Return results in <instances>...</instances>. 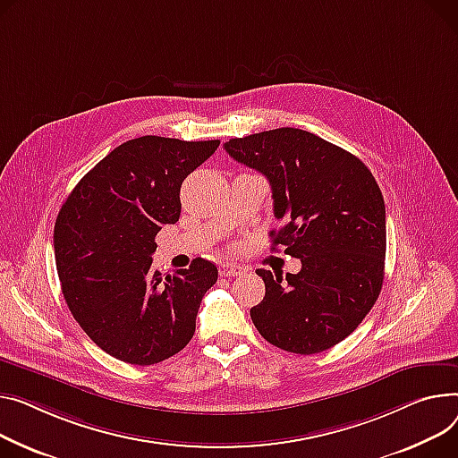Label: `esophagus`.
I'll return each instance as SVG.
<instances>
[{"mask_svg": "<svg viewBox=\"0 0 458 458\" xmlns=\"http://www.w3.org/2000/svg\"><path fill=\"white\" fill-rule=\"evenodd\" d=\"M219 274L225 278H233V276H241L242 268L239 265H233V263H223L219 267Z\"/></svg>", "mask_w": 458, "mask_h": 458, "instance_id": "esophagus-1", "label": "esophagus"}]
</instances>
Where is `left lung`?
Listing matches in <instances>:
<instances>
[{"instance_id":"1","label":"left lung","mask_w":458,"mask_h":458,"mask_svg":"<svg viewBox=\"0 0 458 458\" xmlns=\"http://www.w3.org/2000/svg\"><path fill=\"white\" fill-rule=\"evenodd\" d=\"M228 155L267 176L272 249L298 258V274L258 268L265 296L250 310L261 337L311 355L344 341L370 313L385 276V200L370 169L308 131L274 129L225 143Z\"/></svg>"}]
</instances>
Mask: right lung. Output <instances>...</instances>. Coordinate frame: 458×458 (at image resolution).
<instances>
[{"mask_svg":"<svg viewBox=\"0 0 458 458\" xmlns=\"http://www.w3.org/2000/svg\"><path fill=\"white\" fill-rule=\"evenodd\" d=\"M219 140L141 136L88 171L58 211L55 261L64 300L108 355L147 367L173 357L195 333L217 267L202 258L173 276L152 270L155 237L180 217V186Z\"/></svg>","mask_w":458,"mask_h":458,"instance_id":"add662e5","label":"right lung"}]
</instances>
